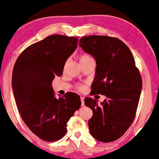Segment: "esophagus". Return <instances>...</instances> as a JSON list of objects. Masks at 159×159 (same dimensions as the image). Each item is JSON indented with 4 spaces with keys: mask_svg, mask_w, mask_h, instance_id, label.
<instances>
[{
    "mask_svg": "<svg viewBox=\"0 0 159 159\" xmlns=\"http://www.w3.org/2000/svg\"><path fill=\"white\" fill-rule=\"evenodd\" d=\"M80 101H81V106H84V97H80Z\"/></svg>",
    "mask_w": 159,
    "mask_h": 159,
    "instance_id": "obj_1",
    "label": "esophagus"
}]
</instances>
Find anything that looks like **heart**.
<instances>
[{
  "label": "heart",
  "mask_w": 159,
  "mask_h": 159,
  "mask_svg": "<svg viewBox=\"0 0 159 159\" xmlns=\"http://www.w3.org/2000/svg\"><path fill=\"white\" fill-rule=\"evenodd\" d=\"M90 58H91V57H90L89 56H88V55H86V54H85V55H82L81 56H80V61H86V60H89V59H90ZM80 89H81V86H80L79 87Z\"/></svg>",
  "instance_id": "heart-1"
}]
</instances>
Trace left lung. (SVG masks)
Instances as JSON below:
<instances>
[{
  "label": "left lung",
  "mask_w": 159,
  "mask_h": 159,
  "mask_svg": "<svg viewBox=\"0 0 159 159\" xmlns=\"http://www.w3.org/2000/svg\"><path fill=\"white\" fill-rule=\"evenodd\" d=\"M79 46L96 62L91 93L106 96L101 106L93 98H85V105L93 111L90 133L99 141H116L134 120L142 89L140 73L131 51L119 39L89 35L80 39Z\"/></svg>",
  "instance_id": "obj_1"
}]
</instances>
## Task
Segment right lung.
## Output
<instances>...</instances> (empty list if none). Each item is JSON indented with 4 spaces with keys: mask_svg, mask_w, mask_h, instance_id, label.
I'll return each instance as SVG.
<instances>
[{
    "mask_svg": "<svg viewBox=\"0 0 159 159\" xmlns=\"http://www.w3.org/2000/svg\"><path fill=\"white\" fill-rule=\"evenodd\" d=\"M77 38L52 35L22 52L12 75V89L20 116L40 139L56 141L67 131V122L81 105L79 95L68 92L56 98L52 88L75 51Z\"/></svg>",
    "mask_w": 159,
    "mask_h": 159,
    "instance_id": "1",
    "label": "right lung"
}]
</instances>
